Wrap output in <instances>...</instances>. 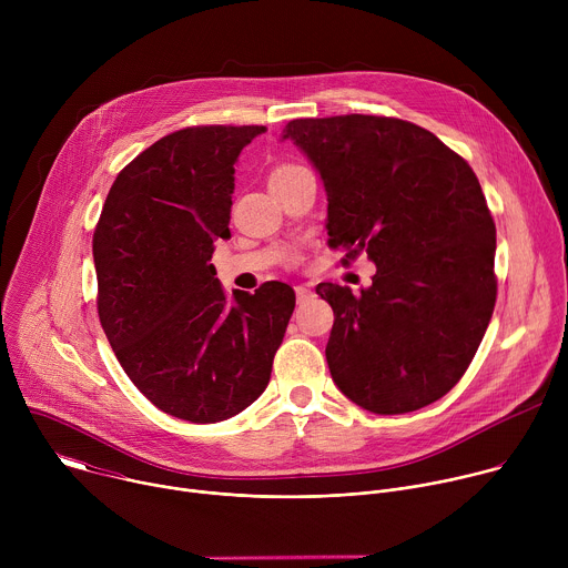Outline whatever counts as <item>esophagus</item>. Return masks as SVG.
<instances>
[{"label": "esophagus", "mask_w": 568, "mask_h": 568, "mask_svg": "<svg viewBox=\"0 0 568 568\" xmlns=\"http://www.w3.org/2000/svg\"><path fill=\"white\" fill-rule=\"evenodd\" d=\"M310 296H312V290H310V287H305V285H296V301H298V303L307 301Z\"/></svg>", "instance_id": "34e87169"}]
</instances>
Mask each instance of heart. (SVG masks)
Wrapping results in <instances>:
<instances>
[{
  "instance_id": "1",
  "label": "heart",
  "mask_w": 568,
  "mask_h": 568,
  "mask_svg": "<svg viewBox=\"0 0 568 568\" xmlns=\"http://www.w3.org/2000/svg\"><path fill=\"white\" fill-rule=\"evenodd\" d=\"M294 169H301V166H294V164H281V166H276V169L272 171L270 180H274V178H278V175H285V173H290V171H294Z\"/></svg>"
}]
</instances>
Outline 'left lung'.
Returning a JSON list of instances; mask_svg holds the SVG:
<instances>
[{"instance_id":"obj_1","label":"left lung","mask_w":568,"mask_h":568,"mask_svg":"<svg viewBox=\"0 0 568 568\" xmlns=\"http://www.w3.org/2000/svg\"><path fill=\"white\" fill-rule=\"evenodd\" d=\"M292 139L328 193V245L366 254L373 285L318 283L335 323L326 359L366 412L395 416L449 393L497 303V229L467 161L395 116L294 119Z\"/></svg>"}]
</instances>
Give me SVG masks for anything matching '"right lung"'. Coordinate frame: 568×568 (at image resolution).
<instances>
[{"label":"right lung","instance_id":"add662e5","mask_svg":"<svg viewBox=\"0 0 568 568\" xmlns=\"http://www.w3.org/2000/svg\"><path fill=\"white\" fill-rule=\"evenodd\" d=\"M265 125H193L116 175L94 229L97 307L132 384L156 409L220 423L267 388L296 296L263 283L226 301L211 256L229 235L233 164Z\"/></svg>","mask_w":568,"mask_h":568}]
</instances>
